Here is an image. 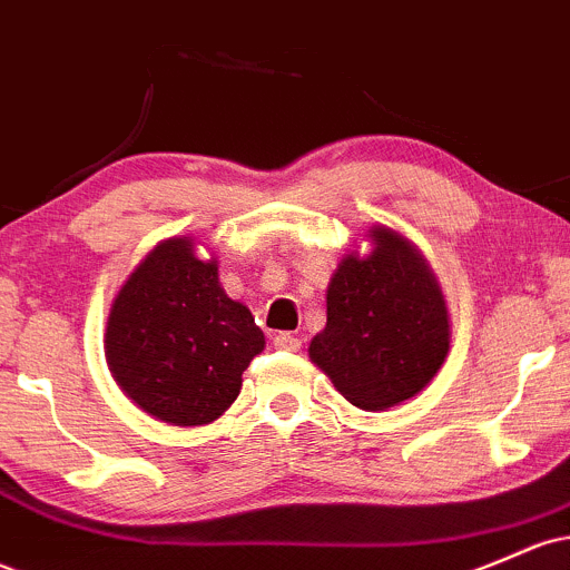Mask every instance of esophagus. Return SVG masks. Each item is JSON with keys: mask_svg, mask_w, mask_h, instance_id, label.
Wrapping results in <instances>:
<instances>
[{"mask_svg": "<svg viewBox=\"0 0 570 570\" xmlns=\"http://www.w3.org/2000/svg\"><path fill=\"white\" fill-rule=\"evenodd\" d=\"M273 343H275V348H281V352H297L299 348V337L297 335H292V333H278L273 337Z\"/></svg>", "mask_w": 570, "mask_h": 570, "instance_id": "1", "label": "esophagus"}]
</instances>
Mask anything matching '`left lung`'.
Returning <instances> with one entry per match:
<instances>
[{"mask_svg":"<svg viewBox=\"0 0 570 570\" xmlns=\"http://www.w3.org/2000/svg\"><path fill=\"white\" fill-rule=\"evenodd\" d=\"M373 252L346 254L327 286V327L311 360L362 411L419 395L449 354V311L433 267L390 227L371 229Z\"/></svg>","mask_w":570,"mask_h":570,"instance_id":"8db88e82","label":"left lung"}]
</instances>
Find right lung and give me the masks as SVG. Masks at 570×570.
I'll return each mask as SVG.
<instances>
[{
	"label": "right lung",
	"instance_id": "add662e5",
	"mask_svg": "<svg viewBox=\"0 0 570 570\" xmlns=\"http://www.w3.org/2000/svg\"><path fill=\"white\" fill-rule=\"evenodd\" d=\"M262 348L252 311L227 297L216 259H199L189 237L148 252L112 299L105 330V356L124 395L175 428L222 416Z\"/></svg>",
	"mask_w": 570,
	"mask_h": 570
}]
</instances>
